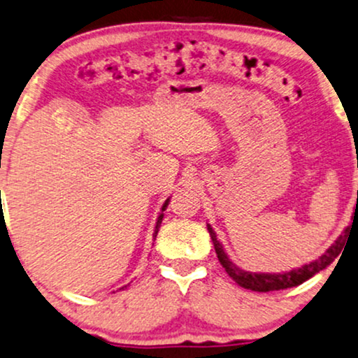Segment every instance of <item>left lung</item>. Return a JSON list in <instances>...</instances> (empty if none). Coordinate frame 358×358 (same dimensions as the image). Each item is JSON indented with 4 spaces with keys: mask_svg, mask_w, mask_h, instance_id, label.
I'll return each mask as SVG.
<instances>
[{
    "mask_svg": "<svg viewBox=\"0 0 358 358\" xmlns=\"http://www.w3.org/2000/svg\"><path fill=\"white\" fill-rule=\"evenodd\" d=\"M357 206H358V192H357ZM355 215H357V210L354 213V217ZM352 226H354V224H352ZM207 231L210 234V239H213L219 262L222 264V267L226 268L229 277H231L236 284L244 287V289L254 290V292H272V290H282V289H289V287L301 285L306 280L310 279V277H314L317 272L324 271L325 267H329L335 260V257H337V255L343 250V245H345V242L348 241L347 237L348 234H350V227H347L342 236L335 241V244L330 245L329 249L325 250V254H322L319 259L314 260V262L306 264V266H302L301 268H294V271L284 272V273H257V272L242 271V268L237 267L236 264H232V260L227 257L226 252H224V247L217 241V236H215L214 229L210 227V224H207Z\"/></svg>",
    "mask_w": 358,
    "mask_h": 358,
    "instance_id": "1",
    "label": "left lung"
}]
</instances>
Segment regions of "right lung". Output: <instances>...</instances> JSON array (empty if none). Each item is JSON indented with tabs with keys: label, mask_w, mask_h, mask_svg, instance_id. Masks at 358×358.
Listing matches in <instances>:
<instances>
[{
	"label": "right lung",
	"mask_w": 358,
	"mask_h": 358,
	"mask_svg": "<svg viewBox=\"0 0 358 358\" xmlns=\"http://www.w3.org/2000/svg\"><path fill=\"white\" fill-rule=\"evenodd\" d=\"M167 204H169V199H167L166 202H164V206H162V210H166V207H167ZM162 217H164V214H161L157 217V222H156V229H154V239H156V236H157V232H159V227H161V222H162Z\"/></svg>",
	"instance_id": "add662e5"
}]
</instances>
